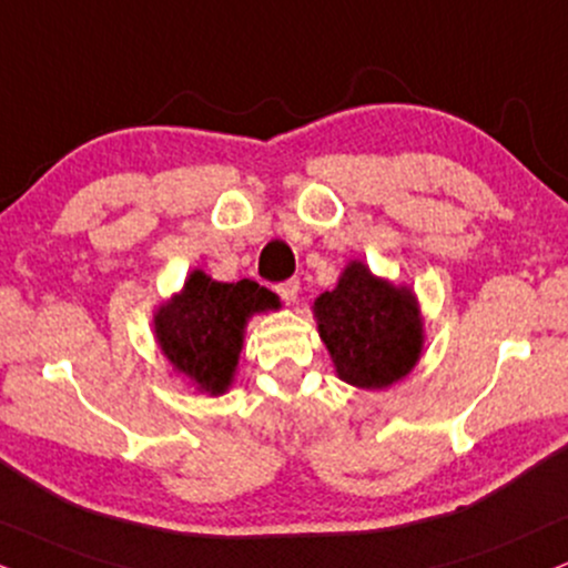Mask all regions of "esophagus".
<instances>
[{
  "instance_id": "esophagus-1",
  "label": "esophagus",
  "mask_w": 568,
  "mask_h": 568,
  "mask_svg": "<svg viewBox=\"0 0 568 568\" xmlns=\"http://www.w3.org/2000/svg\"><path fill=\"white\" fill-rule=\"evenodd\" d=\"M276 292L282 295L286 303H297V292H300V282L297 278H290V282H282L276 286Z\"/></svg>"
}]
</instances>
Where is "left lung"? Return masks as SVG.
I'll use <instances>...</instances> for the list:
<instances>
[{"label":"left lung","mask_w":568,"mask_h":568,"mask_svg":"<svg viewBox=\"0 0 568 568\" xmlns=\"http://www.w3.org/2000/svg\"><path fill=\"white\" fill-rule=\"evenodd\" d=\"M313 313L342 382L384 389L408 376L424 347V321L408 286H397L353 261Z\"/></svg>","instance_id":"obj_1"}]
</instances>
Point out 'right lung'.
<instances>
[{"mask_svg":"<svg viewBox=\"0 0 568 568\" xmlns=\"http://www.w3.org/2000/svg\"><path fill=\"white\" fill-rule=\"evenodd\" d=\"M278 307V297L250 278L226 284L192 271L184 290L155 311V339L173 371L215 397L234 382L247 321Z\"/></svg>","mask_w":568,"mask_h":568,"instance_id":"1","label":"right lung"}]
</instances>
